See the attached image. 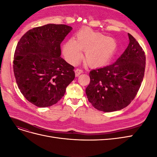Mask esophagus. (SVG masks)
Listing matches in <instances>:
<instances>
[{
    "label": "esophagus",
    "instance_id": "1",
    "mask_svg": "<svg viewBox=\"0 0 157 157\" xmlns=\"http://www.w3.org/2000/svg\"><path fill=\"white\" fill-rule=\"evenodd\" d=\"M83 72L82 70L81 69H77L75 71V75L76 77H78V76L81 74Z\"/></svg>",
    "mask_w": 157,
    "mask_h": 157
}]
</instances>
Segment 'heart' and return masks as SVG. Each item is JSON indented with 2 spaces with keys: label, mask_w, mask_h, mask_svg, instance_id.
Here are the masks:
<instances>
[{
  "label": "heart",
  "mask_w": 157,
  "mask_h": 157,
  "mask_svg": "<svg viewBox=\"0 0 157 157\" xmlns=\"http://www.w3.org/2000/svg\"><path fill=\"white\" fill-rule=\"evenodd\" d=\"M85 51V60L92 67L106 65L117 50V41L100 33L84 29L77 34V40L71 39L63 45V52L69 63L75 65L82 58Z\"/></svg>",
  "instance_id": "1"
}]
</instances>
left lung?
I'll use <instances>...</instances> for the list:
<instances>
[{
  "label": "left lung",
  "instance_id": "1",
  "mask_svg": "<svg viewBox=\"0 0 157 157\" xmlns=\"http://www.w3.org/2000/svg\"><path fill=\"white\" fill-rule=\"evenodd\" d=\"M129 44L112 65L92 70L86 88L89 102L99 111L113 112L128 106L143 81L145 56L137 41L129 33Z\"/></svg>",
  "mask_w": 157,
  "mask_h": 157
}]
</instances>
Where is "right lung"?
Returning a JSON list of instances; mask_svg holds the SVG:
<instances>
[{
  "mask_svg": "<svg viewBox=\"0 0 157 157\" xmlns=\"http://www.w3.org/2000/svg\"><path fill=\"white\" fill-rule=\"evenodd\" d=\"M72 29L66 25L47 24L28 31L18 42L14 76L21 93L33 105H53L74 80V67L60 56L61 42Z\"/></svg>",
  "mask_w": 157,
  "mask_h": 157,
  "instance_id": "1",
  "label": "right lung"
}]
</instances>
